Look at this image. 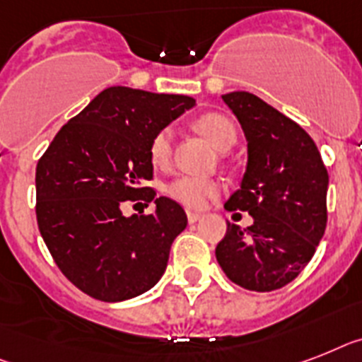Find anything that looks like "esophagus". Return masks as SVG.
<instances>
[{
	"label": "esophagus",
	"mask_w": 362,
	"mask_h": 362,
	"mask_svg": "<svg viewBox=\"0 0 362 362\" xmlns=\"http://www.w3.org/2000/svg\"><path fill=\"white\" fill-rule=\"evenodd\" d=\"M187 218H188V222H190V223H196V222H198V220H202L203 214H199V213H192V211H188V213H187Z\"/></svg>",
	"instance_id": "1"
}]
</instances>
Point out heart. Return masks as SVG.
<instances>
[{"mask_svg":"<svg viewBox=\"0 0 362 362\" xmlns=\"http://www.w3.org/2000/svg\"><path fill=\"white\" fill-rule=\"evenodd\" d=\"M199 133L220 151H228L237 142V129L229 118L218 112L199 116L196 122ZM172 142L174 131L172 127H163L149 142V160L155 168H166L172 160ZM218 185L213 181L192 175H183L168 185L166 192L172 199L188 209H202L209 199L218 194Z\"/></svg>","mask_w":362,"mask_h":362,"instance_id":"obj_1","label":"heart"}]
</instances>
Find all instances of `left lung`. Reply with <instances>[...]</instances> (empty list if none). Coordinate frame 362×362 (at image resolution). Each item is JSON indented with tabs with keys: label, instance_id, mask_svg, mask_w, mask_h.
I'll return each mask as SVG.
<instances>
[{
	"label": "left lung",
	"instance_id": "left-lung-1",
	"mask_svg": "<svg viewBox=\"0 0 362 362\" xmlns=\"http://www.w3.org/2000/svg\"><path fill=\"white\" fill-rule=\"evenodd\" d=\"M222 100L247 142L246 172L226 209L247 211L253 223H228L216 261L246 291H277L300 276L324 237L329 175L315 140L267 101L250 92Z\"/></svg>",
	"mask_w": 362,
	"mask_h": 362
}]
</instances>
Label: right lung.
<instances>
[{
	"instance_id": "right-lung-1",
	"label": "right lung",
	"mask_w": 362,
	"mask_h": 362,
	"mask_svg": "<svg viewBox=\"0 0 362 362\" xmlns=\"http://www.w3.org/2000/svg\"><path fill=\"white\" fill-rule=\"evenodd\" d=\"M196 100L109 86L71 118L37 164V222L57 267L85 294L124 301L157 285L187 228L183 207L155 198L149 142ZM127 199L156 202L124 217Z\"/></svg>"
}]
</instances>
